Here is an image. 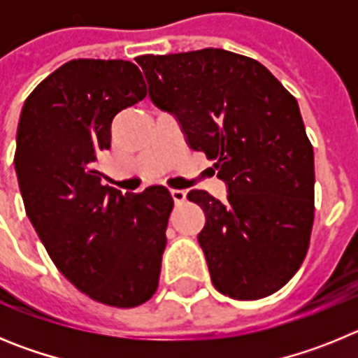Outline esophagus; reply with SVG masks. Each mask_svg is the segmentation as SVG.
<instances>
[{
	"mask_svg": "<svg viewBox=\"0 0 358 358\" xmlns=\"http://www.w3.org/2000/svg\"><path fill=\"white\" fill-rule=\"evenodd\" d=\"M170 195H172V199L176 204H181V202H185V199H186L185 189H170Z\"/></svg>",
	"mask_w": 358,
	"mask_h": 358,
	"instance_id": "obj_1",
	"label": "esophagus"
}]
</instances>
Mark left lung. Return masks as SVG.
<instances>
[{
    "label": "left lung",
    "mask_w": 358,
    "mask_h": 358,
    "mask_svg": "<svg viewBox=\"0 0 358 358\" xmlns=\"http://www.w3.org/2000/svg\"><path fill=\"white\" fill-rule=\"evenodd\" d=\"M136 62L154 106L176 116L227 185L226 202L188 194L206 215L199 243L215 289L271 296L301 267L314 224V148L296 98L264 64L220 48Z\"/></svg>",
    "instance_id": "8db88e82"
}]
</instances>
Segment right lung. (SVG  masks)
I'll use <instances>...</instances> for the list:
<instances>
[{"instance_id":"obj_1","label":"right lung","mask_w":358,"mask_h":358,"mask_svg":"<svg viewBox=\"0 0 358 358\" xmlns=\"http://www.w3.org/2000/svg\"><path fill=\"white\" fill-rule=\"evenodd\" d=\"M147 96L129 61L75 59L24 100L14 166L28 218L55 267L91 299L132 308L154 296L173 199L164 186L102 185L110 123Z\"/></svg>"}]
</instances>
